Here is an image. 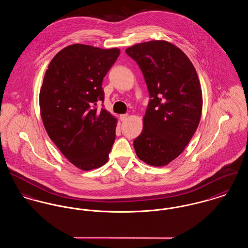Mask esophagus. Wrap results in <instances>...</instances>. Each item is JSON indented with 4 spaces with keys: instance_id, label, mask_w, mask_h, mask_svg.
<instances>
[{
    "instance_id": "obj_1",
    "label": "esophagus",
    "mask_w": 248,
    "mask_h": 248,
    "mask_svg": "<svg viewBox=\"0 0 248 248\" xmlns=\"http://www.w3.org/2000/svg\"><path fill=\"white\" fill-rule=\"evenodd\" d=\"M119 118H120V120H121V121H125V120H127V118H128V113H125V114H120Z\"/></svg>"
}]
</instances>
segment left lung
I'll return each instance as SVG.
<instances>
[{
    "label": "left lung",
    "instance_id": "left-lung-1",
    "mask_svg": "<svg viewBox=\"0 0 248 248\" xmlns=\"http://www.w3.org/2000/svg\"><path fill=\"white\" fill-rule=\"evenodd\" d=\"M141 69L150 93L143 130L134 141L137 157L163 167L178 157L199 125L203 95L196 70L186 55L167 41L126 49Z\"/></svg>",
    "mask_w": 248,
    "mask_h": 248
}]
</instances>
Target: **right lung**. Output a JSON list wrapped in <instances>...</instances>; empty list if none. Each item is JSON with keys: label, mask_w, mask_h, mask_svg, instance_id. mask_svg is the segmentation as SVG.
Wrapping results in <instances>:
<instances>
[{"label": "right lung", "mask_w": 248, "mask_h": 248, "mask_svg": "<svg viewBox=\"0 0 248 248\" xmlns=\"http://www.w3.org/2000/svg\"><path fill=\"white\" fill-rule=\"evenodd\" d=\"M120 54L118 48L68 45L50 62L40 91L47 135L70 163L88 171L107 163L117 119L105 109L102 80Z\"/></svg>", "instance_id": "obj_1"}]
</instances>
